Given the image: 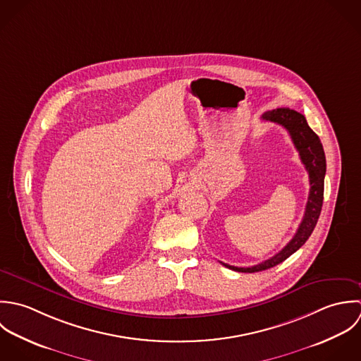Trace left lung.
Wrapping results in <instances>:
<instances>
[{
	"instance_id": "obj_1",
	"label": "left lung",
	"mask_w": 361,
	"mask_h": 361,
	"mask_svg": "<svg viewBox=\"0 0 361 361\" xmlns=\"http://www.w3.org/2000/svg\"><path fill=\"white\" fill-rule=\"evenodd\" d=\"M261 118L271 123H276L288 130L293 144L298 150L301 163L305 166V170L308 173L310 194H308L304 216L294 237L278 254L250 268H238V267L220 262L228 269H233L237 272H247V274H254V272H259V271H265L276 267L278 264L288 259L291 254H294L308 240V237L311 235L318 221V217L321 215L322 202H324V178L326 173V160H325L322 144L318 135L308 127L307 120L302 114L294 110H290L288 107H282V109L264 113Z\"/></svg>"
}]
</instances>
